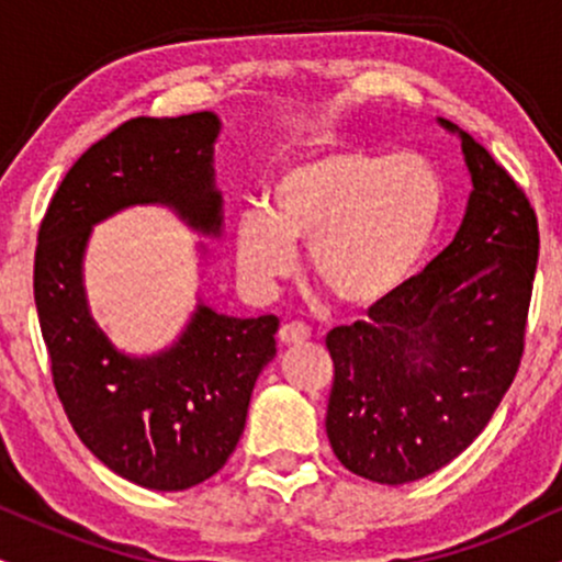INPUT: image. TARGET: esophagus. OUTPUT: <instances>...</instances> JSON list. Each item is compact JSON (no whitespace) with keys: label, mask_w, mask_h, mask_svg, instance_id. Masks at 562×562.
<instances>
[{"label":"esophagus","mask_w":562,"mask_h":562,"mask_svg":"<svg viewBox=\"0 0 562 562\" xmlns=\"http://www.w3.org/2000/svg\"><path fill=\"white\" fill-rule=\"evenodd\" d=\"M311 337V329L303 322H288L280 327V342L285 346H301Z\"/></svg>","instance_id":"obj_1"}]
</instances>
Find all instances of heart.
Segmentation results:
<instances>
[{"mask_svg": "<svg viewBox=\"0 0 562 562\" xmlns=\"http://www.w3.org/2000/svg\"><path fill=\"white\" fill-rule=\"evenodd\" d=\"M445 188L416 154L337 146L290 161L269 186V209L235 222L243 277L267 290L293 274L308 243L314 277L346 306H374L414 274L435 240Z\"/></svg>", "mask_w": 562, "mask_h": 562, "instance_id": "obj_1", "label": "heart"}]
</instances>
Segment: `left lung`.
Masks as SVG:
<instances>
[{"mask_svg": "<svg viewBox=\"0 0 562 562\" xmlns=\"http://www.w3.org/2000/svg\"><path fill=\"white\" fill-rule=\"evenodd\" d=\"M458 133L471 186L456 238L422 274L335 327L327 437L337 461L380 484H408L448 465L490 424L520 367L537 214L482 144Z\"/></svg>", "mask_w": 562, "mask_h": 562, "instance_id": "1", "label": "left lung"}]
</instances>
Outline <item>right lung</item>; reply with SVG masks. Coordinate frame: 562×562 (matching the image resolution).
<instances>
[{"label":"right lung","mask_w":562,"mask_h":562,"mask_svg":"<svg viewBox=\"0 0 562 562\" xmlns=\"http://www.w3.org/2000/svg\"><path fill=\"white\" fill-rule=\"evenodd\" d=\"M214 112L135 117L97 140L59 182L38 227L33 299L52 380L72 429L127 482L180 492L214 476L243 435L254 384L277 353L272 314H216L199 301L167 350H117L88 311L83 254L93 225L161 204L204 235L222 233Z\"/></svg>","instance_id":"add662e5"}]
</instances>
